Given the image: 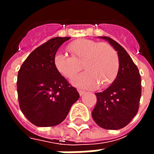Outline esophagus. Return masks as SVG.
Here are the masks:
<instances>
[{
  "instance_id": "esophagus-1",
  "label": "esophagus",
  "mask_w": 154,
  "mask_h": 154,
  "mask_svg": "<svg viewBox=\"0 0 154 154\" xmlns=\"http://www.w3.org/2000/svg\"><path fill=\"white\" fill-rule=\"evenodd\" d=\"M78 92H79V95H80V96H82L83 94L86 93V91L82 90H78Z\"/></svg>"
}]
</instances>
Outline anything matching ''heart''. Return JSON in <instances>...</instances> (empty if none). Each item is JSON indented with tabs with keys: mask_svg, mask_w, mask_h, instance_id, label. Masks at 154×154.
I'll list each match as a JSON object with an SVG mask.
<instances>
[{
	"mask_svg": "<svg viewBox=\"0 0 154 154\" xmlns=\"http://www.w3.org/2000/svg\"><path fill=\"white\" fill-rule=\"evenodd\" d=\"M67 48L72 57L57 52L54 57V64L56 70L67 79L73 78L83 64L86 72L74 78V86L94 89L100 84V87H106L117 77L119 56L110 44L80 38L67 44Z\"/></svg>",
	"mask_w": 154,
	"mask_h": 154,
	"instance_id": "heart-1",
	"label": "heart"
}]
</instances>
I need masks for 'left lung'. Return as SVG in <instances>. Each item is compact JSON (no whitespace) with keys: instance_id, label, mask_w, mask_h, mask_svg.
<instances>
[{"instance_id":"8db88e82","label":"left lung","mask_w":154,"mask_h":154,"mask_svg":"<svg viewBox=\"0 0 154 154\" xmlns=\"http://www.w3.org/2000/svg\"><path fill=\"white\" fill-rule=\"evenodd\" d=\"M118 52L119 72L116 80L102 92L96 93L97 105L91 112L98 125L106 129H119L129 124L138 112L141 97V78L138 67L124 48L110 37Z\"/></svg>"}]
</instances>
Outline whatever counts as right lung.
Listing matches in <instances>:
<instances>
[{"instance_id": "right-lung-1", "label": "right lung", "mask_w": 154, "mask_h": 154, "mask_svg": "<svg viewBox=\"0 0 154 154\" xmlns=\"http://www.w3.org/2000/svg\"><path fill=\"white\" fill-rule=\"evenodd\" d=\"M70 38L56 37L45 42L29 55L18 72L20 108L38 127H51L63 122L80 97L54 64L57 49Z\"/></svg>"}]
</instances>
